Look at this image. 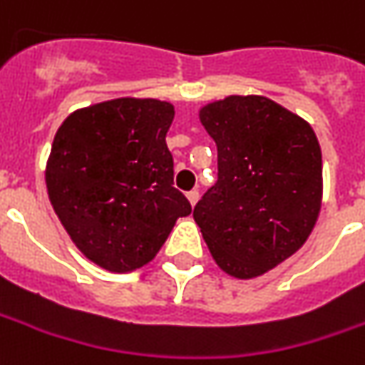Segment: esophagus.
Returning a JSON list of instances; mask_svg holds the SVG:
<instances>
[{"mask_svg": "<svg viewBox=\"0 0 365 365\" xmlns=\"http://www.w3.org/2000/svg\"><path fill=\"white\" fill-rule=\"evenodd\" d=\"M187 200H190V203H192V205H195V203H197V200H200V192H197V190L187 192Z\"/></svg>", "mask_w": 365, "mask_h": 365, "instance_id": "1", "label": "esophagus"}]
</instances>
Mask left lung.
Masks as SVG:
<instances>
[{
    "mask_svg": "<svg viewBox=\"0 0 365 365\" xmlns=\"http://www.w3.org/2000/svg\"><path fill=\"white\" fill-rule=\"evenodd\" d=\"M200 120L217 145V182L193 207V220L225 274L262 276L296 254L318 220V138L262 96L207 103Z\"/></svg>",
    "mask_w": 365,
    "mask_h": 365,
    "instance_id": "left-lung-1",
    "label": "left lung"
}]
</instances>
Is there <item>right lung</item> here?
Listing matches in <instances>:
<instances>
[{
    "instance_id": "right-lung-1",
    "label": "right lung",
    "mask_w": 365,
    "mask_h": 365,
    "mask_svg": "<svg viewBox=\"0 0 365 365\" xmlns=\"http://www.w3.org/2000/svg\"><path fill=\"white\" fill-rule=\"evenodd\" d=\"M173 106L120 98L73 111L46 170L49 202L73 244L110 272L145 266L192 205L173 187L165 133Z\"/></svg>"
}]
</instances>
